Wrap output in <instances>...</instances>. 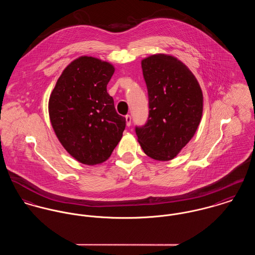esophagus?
I'll return each mask as SVG.
<instances>
[{"instance_id":"1","label":"esophagus","mask_w":255,"mask_h":255,"mask_svg":"<svg viewBox=\"0 0 255 255\" xmlns=\"http://www.w3.org/2000/svg\"><path fill=\"white\" fill-rule=\"evenodd\" d=\"M126 122H127V126L129 127L131 125V116L130 115H127L126 116Z\"/></svg>"}]
</instances>
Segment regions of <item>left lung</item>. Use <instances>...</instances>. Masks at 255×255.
Here are the masks:
<instances>
[{
    "label": "left lung",
    "mask_w": 255,
    "mask_h": 255,
    "mask_svg": "<svg viewBox=\"0 0 255 255\" xmlns=\"http://www.w3.org/2000/svg\"><path fill=\"white\" fill-rule=\"evenodd\" d=\"M149 98V116L135 127L144 153L157 161L172 160L194 136L203 115V93L177 58L154 54L141 61Z\"/></svg>",
    "instance_id": "left-lung-1"
}]
</instances>
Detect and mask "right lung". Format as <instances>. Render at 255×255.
<instances>
[{
  "label": "right lung",
  "instance_id": "obj_1",
  "mask_svg": "<svg viewBox=\"0 0 255 255\" xmlns=\"http://www.w3.org/2000/svg\"><path fill=\"white\" fill-rule=\"evenodd\" d=\"M115 68L92 56H81L62 72L50 94L48 113L62 146L78 162H105L126 128L107 85Z\"/></svg>",
  "mask_w": 255,
  "mask_h": 255
}]
</instances>
